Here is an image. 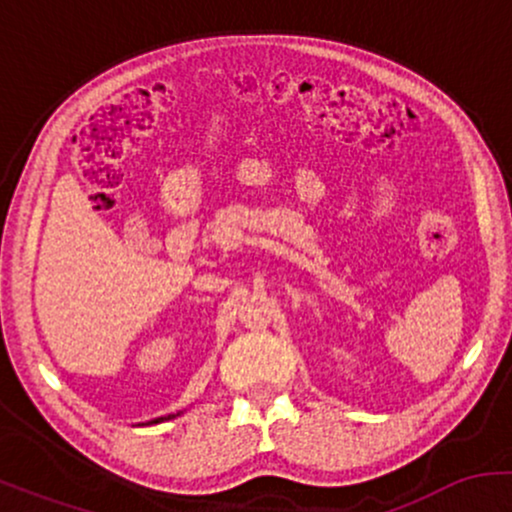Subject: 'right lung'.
<instances>
[{
    "mask_svg": "<svg viewBox=\"0 0 512 512\" xmlns=\"http://www.w3.org/2000/svg\"><path fill=\"white\" fill-rule=\"evenodd\" d=\"M175 414H170V416H161V419H154V421H149V424H158V421H168V419H173Z\"/></svg>",
    "mask_w": 512,
    "mask_h": 512,
    "instance_id": "add662e5",
    "label": "right lung"
}]
</instances>
